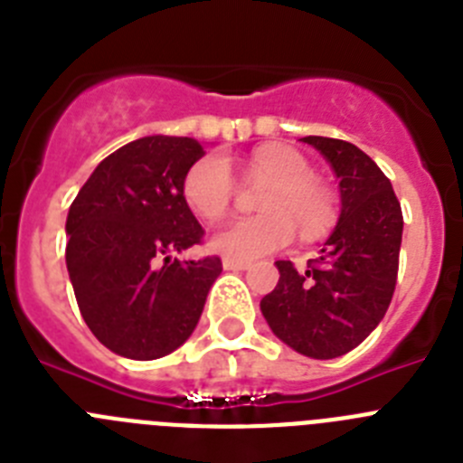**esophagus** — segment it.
Listing matches in <instances>:
<instances>
[{
  "mask_svg": "<svg viewBox=\"0 0 463 463\" xmlns=\"http://www.w3.org/2000/svg\"><path fill=\"white\" fill-rule=\"evenodd\" d=\"M250 267L248 261H241V260H232V257H224L222 260V269L224 271H245V269Z\"/></svg>",
  "mask_w": 463,
  "mask_h": 463,
  "instance_id": "obj_1",
  "label": "esophagus"
}]
</instances>
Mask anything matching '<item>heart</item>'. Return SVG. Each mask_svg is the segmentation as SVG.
Returning a JSON list of instances; mask_svg holds the SVG:
<instances>
[{
    "label": "heart",
    "mask_w": 463,
    "mask_h": 463,
    "mask_svg": "<svg viewBox=\"0 0 463 463\" xmlns=\"http://www.w3.org/2000/svg\"><path fill=\"white\" fill-rule=\"evenodd\" d=\"M250 171L273 181L260 202L261 215L232 218L213 232V252L250 261L282 250L294 239L293 224L304 236H317L334 218V202L313 178L308 159L292 148L264 146L250 157ZM187 206L206 220L220 218L234 199V174L222 155H203L183 178Z\"/></svg>",
    "instance_id": "1"
}]
</instances>
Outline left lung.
Instances as JSON below:
<instances>
[{
  "label": "left lung",
  "mask_w": 463,
  "mask_h": 463,
  "mask_svg": "<svg viewBox=\"0 0 463 463\" xmlns=\"http://www.w3.org/2000/svg\"><path fill=\"white\" fill-rule=\"evenodd\" d=\"M301 141L320 150L336 174L341 215L306 271L276 261L280 278L260 308L285 345L310 359H334L357 347L390 308L403 215L390 178L364 150L326 137Z\"/></svg>",
  "instance_id": "obj_1"
}]
</instances>
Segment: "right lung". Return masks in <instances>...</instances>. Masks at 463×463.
Segmentation results:
<instances>
[{
	"label": "right lung",
	"instance_id": "1",
	"mask_svg": "<svg viewBox=\"0 0 463 463\" xmlns=\"http://www.w3.org/2000/svg\"><path fill=\"white\" fill-rule=\"evenodd\" d=\"M203 146L143 137L101 159L67 215V271L97 341L127 359H159L192 336L220 257L178 260L203 229L183 178Z\"/></svg>",
	"mask_w": 463,
	"mask_h": 463
}]
</instances>
